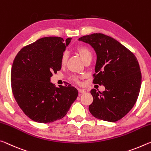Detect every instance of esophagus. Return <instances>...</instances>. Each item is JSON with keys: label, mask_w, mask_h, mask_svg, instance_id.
I'll return each mask as SVG.
<instances>
[{"label": "esophagus", "mask_w": 151, "mask_h": 151, "mask_svg": "<svg viewBox=\"0 0 151 151\" xmlns=\"http://www.w3.org/2000/svg\"><path fill=\"white\" fill-rule=\"evenodd\" d=\"M78 91L80 93H85L86 92V90L84 89H81V88H79L78 89Z\"/></svg>", "instance_id": "esophagus-1"}]
</instances>
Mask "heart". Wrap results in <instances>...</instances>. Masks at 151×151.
Wrapping results in <instances>:
<instances>
[{
  "mask_svg": "<svg viewBox=\"0 0 151 151\" xmlns=\"http://www.w3.org/2000/svg\"><path fill=\"white\" fill-rule=\"evenodd\" d=\"M78 52L80 53L82 60H83L85 58H87L88 56L92 55L91 51L89 50L88 48L83 47H80L78 49ZM68 52H67V51H64V52L62 53V55H61V64L65 63L67 59H68Z\"/></svg>",
  "mask_w": 151,
  "mask_h": 151,
  "instance_id": "1",
  "label": "heart"
}]
</instances>
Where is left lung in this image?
<instances>
[{
    "mask_svg": "<svg viewBox=\"0 0 151 151\" xmlns=\"http://www.w3.org/2000/svg\"><path fill=\"white\" fill-rule=\"evenodd\" d=\"M78 41L92 47L97 56L93 82L105 90H91L93 116L116 122L129 112L137 102L141 86V72L135 55L116 39L102 33L83 36Z\"/></svg>",
    "mask_w": 151,
    "mask_h": 151,
    "instance_id": "obj_1",
    "label": "left lung"
}]
</instances>
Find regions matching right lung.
Wrapping results in <instances>:
<instances>
[{
	"instance_id": "add662e5",
	"label": "right lung",
	"mask_w": 151,
	"mask_h": 151,
	"mask_svg": "<svg viewBox=\"0 0 151 151\" xmlns=\"http://www.w3.org/2000/svg\"><path fill=\"white\" fill-rule=\"evenodd\" d=\"M71 38L47 37L22 48L11 69V87L14 99L31 120L50 123L63 118L78 95L72 86L51 81L52 73L61 68V58Z\"/></svg>"
}]
</instances>
